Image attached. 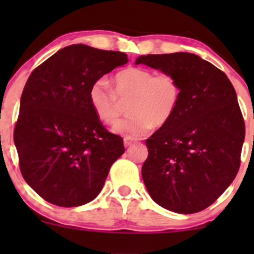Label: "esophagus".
Returning a JSON list of instances; mask_svg holds the SVG:
<instances>
[{
	"instance_id": "34e87169",
	"label": "esophagus",
	"mask_w": 254,
	"mask_h": 254,
	"mask_svg": "<svg viewBox=\"0 0 254 254\" xmlns=\"http://www.w3.org/2000/svg\"><path fill=\"white\" fill-rule=\"evenodd\" d=\"M136 142L135 138H132V137H125L124 138V145L125 147H129V145L133 144Z\"/></svg>"
}]
</instances>
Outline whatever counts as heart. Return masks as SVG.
I'll return each mask as SVG.
<instances>
[{"label":"heart","mask_w":254,"mask_h":254,"mask_svg":"<svg viewBox=\"0 0 254 254\" xmlns=\"http://www.w3.org/2000/svg\"><path fill=\"white\" fill-rule=\"evenodd\" d=\"M130 97L127 117L122 119L113 131L127 137L147 135L154 125L167 123L176 112L180 99V86L171 74H156L138 66L119 71L115 77V92L105 78L90 86L88 99L92 110L104 123L113 125L118 121V99Z\"/></svg>","instance_id":"1"}]
</instances>
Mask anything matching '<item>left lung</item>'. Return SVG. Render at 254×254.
I'll return each mask as SVG.
<instances>
[{"label":"left lung","instance_id":"left-lung-1","mask_svg":"<svg viewBox=\"0 0 254 254\" xmlns=\"http://www.w3.org/2000/svg\"><path fill=\"white\" fill-rule=\"evenodd\" d=\"M135 63L173 75L180 86L174 115L145 141L148 193L170 211H202L240 167L245 123L234 87L214 64L189 52L139 56Z\"/></svg>","mask_w":254,"mask_h":254}]
</instances>
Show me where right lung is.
I'll return each instance as SVG.
<instances>
[{"label":"right lung","instance_id":"obj_1","mask_svg":"<svg viewBox=\"0 0 254 254\" xmlns=\"http://www.w3.org/2000/svg\"><path fill=\"white\" fill-rule=\"evenodd\" d=\"M124 52L65 46L32 71L14 129L26 183L49 203L80 206L100 193L123 138L104 127L89 104L95 81L127 63Z\"/></svg>","mask_w":254,"mask_h":254}]
</instances>
